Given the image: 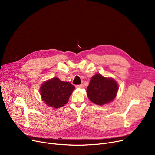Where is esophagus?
<instances>
[{"label": "esophagus", "mask_w": 155, "mask_h": 155, "mask_svg": "<svg viewBox=\"0 0 155 155\" xmlns=\"http://www.w3.org/2000/svg\"><path fill=\"white\" fill-rule=\"evenodd\" d=\"M75 87L77 88H82L83 87V85L81 84V85H75Z\"/></svg>", "instance_id": "34e87169"}]
</instances>
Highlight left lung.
<instances>
[{
	"instance_id": "obj_1",
	"label": "left lung",
	"mask_w": 155,
	"mask_h": 155,
	"mask_svg": "<svg viewBox=\"0 0 155 155\" xmlns=\"http://www.w3.org/2000/svg\"><path fill=\"white\" fill-rule=\"evenodd\" d=\"M118 88L115 80L97 74L91 80L87 88V96L92 102L102 105L114 100Z\"/></svg>"
}]
</instances>
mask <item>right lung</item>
Wrapping results in <instances>:
<instances>
[{
    "instance_id": "obj_1",
    "label": "right lung",
    "mask_w": 155,
    "mask_h": 155,
    "mask_svg": "<svg viewBox=\"0 0 155 155\" xmlns=\"http://www.w3.org/2000/svg\"><path fill=\"white\" fill-rule=\"evenodd\" d=\"M75 87L69 82L53 78L45 82L41 87V95L46 105L54 108L63 107L68 102Z\"/></svg>"
}]
</instances>
